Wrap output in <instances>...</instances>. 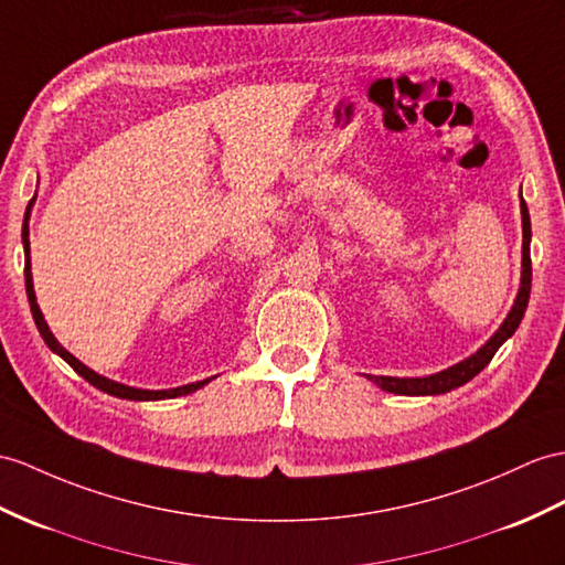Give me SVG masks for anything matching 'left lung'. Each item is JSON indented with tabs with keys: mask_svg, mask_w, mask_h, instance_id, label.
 <instances>
[{
	"mask_svg": "<svg viewBox=\"0 0 565 565\" xmlns=\"http://www.w3.org/2000/svg\"><path fill=\"white\" fill-rule=\"evenodd\" d=\"M520 215H522V270H520V287L511 311L499 326L497 333H493L484 345H481L475 354L465 356L462 362L452 364L444 371H436L431 376H417V379H397V376H366L371 383H376L381 391L395 393V395H441L452 388L465 386L467 381H472L481 369H484L491 356L499 352L503 342L511 338L522 316H525L527 301H530V290H532V260H530V242H532V225H530V213L525 199H522V186H520Z\"/></svg>",
	"mask_w": 565,
	"mask_h": 565,
	"instance_id": "1",
	"label": "left lung"
}]
</instances>
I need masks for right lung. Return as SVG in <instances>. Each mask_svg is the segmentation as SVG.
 <instances>
[{"label":"right lung","mask_w":565,"mask_h":565,"mask_svg":"<svg viewBox=\"0 0 565 565\" xmlns=\"http://www.w3.org/2000/svg\"><path fill=\"white\" fill-rule=\"evenodd\" d=\"M33 203H35V196L31 199L29 209H25V215H23V230H21V239H23V256H25V295H29V305H31V313H33V321L40 330V335H43L45 345L54 352L60 354L62 360L72 366L78 376H84L90 386H95L98 391L107 393V395H115V397H121V401H170V397H179V395H189L194 393L199 388H203L205 383H211L213 379H203V381H196V383H186V386H177V388H168V391H146V388H134V386H127V383H119V381H113L107 379L103 374H98V371L88 369L84 362L76 360V356L64 350L60 345V340L52 335V330L45 321L43 311H40L38 307V299H35V290H33V273H31V239H29V220H31V211H33Z\"/></svg>","instance_id":"right-lung-1"}]
</instances>
